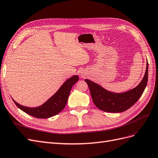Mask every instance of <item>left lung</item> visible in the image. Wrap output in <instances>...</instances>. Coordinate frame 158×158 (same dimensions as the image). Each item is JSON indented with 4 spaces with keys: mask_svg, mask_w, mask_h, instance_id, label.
Here are the masks:
<instances>
[{
    "mask_svg": "<svg viewBox=\"0 0 158 158\" xmlns=\"http://www.w3.org/2000/svg\"><path fill=\"white\" fill-rule=\"evenodd\" d=\"M148 77V63L140 83L131 90L123 93H113L102 88L101 85L85 79L88 85L94 103L98 109L109 113H121L131 107L141 97L146 87Z\"/></svg>",
    "mask_w": 158,
    "mask_h": 158,
    "instance_id": "8db88e82",
    "label": "left lung"
}]
</instances>
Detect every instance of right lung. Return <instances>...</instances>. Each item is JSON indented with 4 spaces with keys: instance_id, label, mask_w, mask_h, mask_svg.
I'll return each mask as SVG.
<instances>
[{
    "instance_id": "obj_1",
    "label": "right lung",
    "mask_w": 158,
    "mask_h": 158,
    "mask_svg": "<svg viewBox=\"0 0 158 158\" xmlns=\"http://www.w3.org/2000/svg\"><path fill=\"white\" fill-rule=\"evenodd\" d=\"M79 78L77 75L72 76L65 81L51 98L40 107H27L18 103L13 99L12 100L19 109L31 116L39 118H47L53 117L64 108L73 85L77 82Z\"/></svg>"
}]
</instances>
